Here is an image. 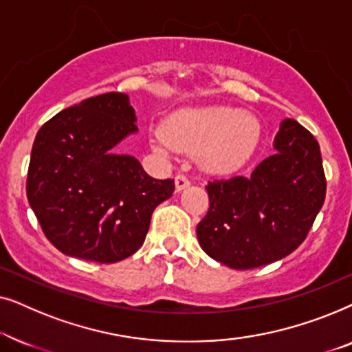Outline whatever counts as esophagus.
<instances>
[{"label": "esophagus", "mask_w": 352, "mask_h": 352, "mask_svg": "<svg viewBox=\"0 0 352 352\" xmlns=\"http://www.w3.org/2000/svg\"><path fill=\"white\" fill-rule=\"evenodd\" d=\"M175 184H176V192H181V190H184L186 187L190 186V181L187 179L184 175H177L175 177Z\"/></svg>", "instance_id": "esophagus-1"}]
</instances>
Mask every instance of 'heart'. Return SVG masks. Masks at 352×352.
I'll return each mask as SVG.
<instances>
[{"mask_svg":"<svg viewBox=\"0 0 352 352\" xmlns=\"http://www.w3.org/2000/svg\"><path fill=\"white\" fill-rule=\"evenodd\" d=\"M259 138L261 126L252 115L228 107H204L170 115L151 144L158 153H166L168 147L199 153V163L205 171L226 175L248 162Z\"/></svg>","mask_w":352,"mask_h":352,"instance_id":"obj_1","label":"heart"}]
</instances>
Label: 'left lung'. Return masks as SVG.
<instances>
[{
	"mask_svg": "<svg viewBox=\"0 0 352 352\" xmlns=\"http://www.w3.org/2000/svg\"><path fill=\"white\" fill-rule=\"evenodd\" d=\"M274 148L248 177L206 186L210 208L197 226V239L208 256L228 267L253 269L288 256L324 205L327 182L316 138L285 118Z\"/></svg>",
	"mask_w": 352,
	"mask_h": 352,
	"instance_id": "1",
	"label": "left lung"
}]
</instances>
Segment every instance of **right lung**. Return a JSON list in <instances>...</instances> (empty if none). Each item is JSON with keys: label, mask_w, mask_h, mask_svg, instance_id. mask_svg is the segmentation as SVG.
I'll return each mask as SVG.
<instances>
[{"label": "right lung", "mask_w": 352, "mask_h": 352, "mask_svg": "<svg viewBox=\"0 0 352 352\" xmlns=\"http://www.w3.org/2000/svg\"><path fill=\"white\" fill-rule=\"evenodd\" d=\"M138 133L128 94L107 93L62 110L38 131L27 199L47 240L64 254L96 263L131 256L153 210L175 179H153L115 147Z\"/></svg>", "instance_id": "1"}]
</instances>
